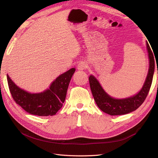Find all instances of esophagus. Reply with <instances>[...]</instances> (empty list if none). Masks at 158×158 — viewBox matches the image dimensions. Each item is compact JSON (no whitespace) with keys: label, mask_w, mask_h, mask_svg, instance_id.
<instances>
[{"label":"esophagus","mask_w":158,"mask_h":158,"mask_svg":"<svg viewBox=\"0 0 158 158\" xmlns=\"http://www.w3.org/2000/svg\"><path fill=\"white\" fill-rule=\"evenodd\" d=\"M86 67H87V64L84 61L80 62V63H79L77 66V69L78 70H83L86 69Z\"/></svg>","instance_id":"34e87169"}]
</instances>
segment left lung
<instances>
[{
	"label": "left lung",
	"instance_id": "obj_1",
	"mask_svg": "<svg viewBox=\"0 0 158 158\" xmlns=\"http://www.w3.org/2000/svg\"><path fill=\"white\" fill-rule=\"evenodd\" d=\"M149 58V70L145 82L139 92L133 96L125 99H114L109 95L94 76L89 77L91 91L98 107L110 115H121L135 111L144 102L149 92L155 69L154 56L150 47L146 42Z\"/></svg>",
	"mask_w": 158,
	"mask_h": 158
}]
</instances>
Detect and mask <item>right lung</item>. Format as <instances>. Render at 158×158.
<instances>
[{"label": "right lung", "mask_w": 158, "mask_h": 158, "mask_svg": "<svg viewBox=\"0 0 158 158\" xmlns=\"http://www.w3.org/2000/svg\"><path fill=\"white\" fill-rule=\"evenodd\" d=\"M75 70L73 68L60 74L49 89L39 94H31L19 88L7 74L9 89L14 102L26 112L37 116L55 115L63 107Z\"/></svg>", "instance_id": "1"}]
</instances>
